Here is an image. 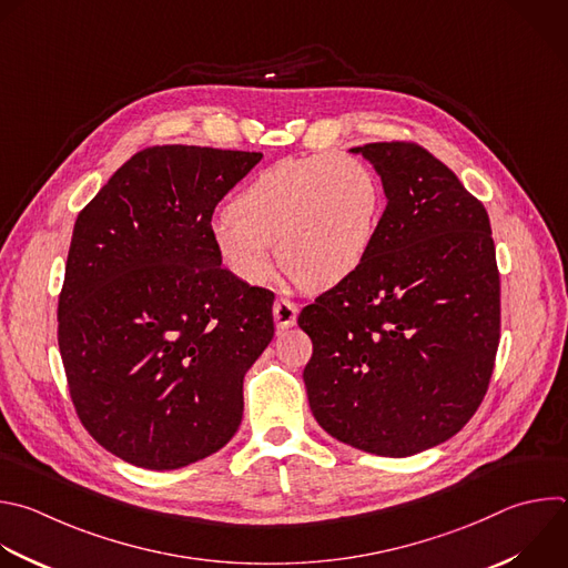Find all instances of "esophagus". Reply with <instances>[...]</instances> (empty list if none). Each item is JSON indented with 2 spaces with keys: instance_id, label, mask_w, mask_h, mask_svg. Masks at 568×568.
<instances>
[{
  "instance_id": "obj_1",
  "label": "esophagus",
  "mask_w": 568,
  "mask_h": 568,
  "mask_svg": "<svg viewBox=\"0 0 568 568\" xmlns=\"http://www.w3.org/2000/svg\"><path fill=\"white\" fill-rule=\"evenodd\" d=\"M296 316H298V307L287 301V298H276L274 301V323L278 329H287L296 323Z\"/></svg>"
}]
</instances>
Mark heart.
I'll return each mask as SVG.
<instances>
[{"mask_svg": "<svg viewBox=\"0 0 568 568\" xmlns=\"http://www.w3.org/2000/svg\"><path fill=\"white\" fill-rule=\"evenodd\" d=\"M384 184L349 153L285 158L263 169L212 223L223 265L245 283H263L283 267L305 287L327 290L367 261L384 216Z\"/></svg>", "mask_w": 568, "mask_h": 568, "instance_id": "obj_1", "label": "heart"}]
</instances>
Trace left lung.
<instances>
[{
    "label": "left lung",
    "mask_w": 568,
    "mask_h": 568,
    "mask_svg": "<svg viewBox=\"0 0 568 568\" xmlns=\"http://www.w3.org/2000/svg\"><path fill=\"white\" fill-rule=\"evenodd\" d=\"M386 210L363 267L298 314L312 338L307 402L334 439L408 457L477 413L499 345V270L488 212L428 149L354 146Z\"/></svg>",
    "instance_id": "1"
}]
</instances>
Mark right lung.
<instances>
[{"instance_id":"1","label":"right lung","mask_w":568,"mask_h":568,"mask_svg":"<svg viewBox=\"0 0 568 568\" xmlns=\"http://www.w3.org/2000/svg\"><path fill=\"white\" fill-rule=\"evenodd\" d=\"M261 158L146 146L78 214L58 301L69 395L89 435L133 466H189L241 426L274 292L227 272L210 230Z\"/></svg>"}]
</instances>
